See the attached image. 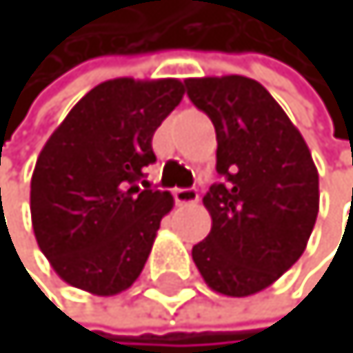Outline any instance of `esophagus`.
<instances>
[{"instance_id":"1","label":"esophagus","mask_w":353,"mask_h":353,"mask_svg":"<svg viewBox=\"0 0 353 353\" xmlns=\"http://www.w3.org/2000/svg\"><path fill=\"white\" fill-rule=\"evenodd\" d=\"M174 201L179 205H190L199 201V192L194 188H176L174 190Z\"/></svg>"}]
</instances>
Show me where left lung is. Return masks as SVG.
<instances>
[{
    "mask_svg": "<svg viewBox=\"0 0 353 353\" xmlns=\"http://www.w3.org/2000/svg\"><path fill=\"white\" fill-rule=\"evenodd\" d=\"M185 88L214 123L223 179L203 196L212 230L192 259L214 292L250 296L307 248L319 216V170L303 134L259 81L201 77L185 79Z\"/></svg>",
    "mask_w": 353,
    "mask_h": 353,
    "instance_id": "8db88e82",
    "label": "left lung"
}]
</instances>
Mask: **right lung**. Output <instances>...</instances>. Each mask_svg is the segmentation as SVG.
<instances>
[{"mask_svg":"<svg viewBox=\"0 0 353 353\" xmlns=\"http://www.w3.org/2000/svg\"><path fill=\"white\" fill-rule=\"evenodd\" d=\"M183 94L179 79L103 81L46 141L30 181L32 230L72 288L114 296L139 279L174 205L170 192L148 190L143 170L157 161L154 130Z\"/></svg>","mask_w":353,"mask_h":353,"instance_id":"right-lung-1","label":"right lung"}]
</instances>
